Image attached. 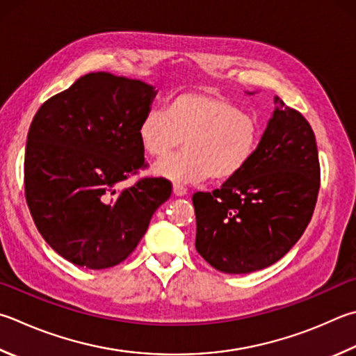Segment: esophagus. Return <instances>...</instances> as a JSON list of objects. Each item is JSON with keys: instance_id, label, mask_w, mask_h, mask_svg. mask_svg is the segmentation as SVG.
<instances>
[{"instance_id": "esophagus-1", "label": "esophagus", "mask_w": 356, "mask_h": 356, "mask_svg": "<svg viewBox=\"0 0 356 356\" xmlns=\"http://www.w3.org/2000/svg\"><path fill=\"white\" fill-rule=\"evenodd\" d=\"M186 191H188V190H186L184 185H180V184H174L172 185V193L176 196H185Z\"/></svg>"}]
</instances>
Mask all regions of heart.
Wrapping results in <instances>:
<instances>
[{
	"label": "heart",
	"instance_id": "b5f03b06",
	"mask_svg": "<svg viewBox=\"0 0 356 356\" xmlns=\"http://www.w3.org/2000/svg\"><path fill=\"white\" fill-rule=\"evenodd\" d=\"M138 143L146 156L166 157L182 145L185 152L157 161L152 172L174 182L235 179L254 159L261 122L229 98L213 93H180L166 113L149 111L138 124Z\"/></svg>",
	"mask_w": 356,
	"mask_h": 356
}]
</instances>
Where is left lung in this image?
Segmentation results:
<instances>
[{"label": "left lung", "instance_id": "obj_1", "mask_svg": "<svg viewBox=\"0 0 356 356\" xmlns=\"http://www.w3.org/2000/svg\"><path fill=\"white\" fill-rule=\"evenodd\" d=\"M250 163L211 193H195L196 250L225 274L268 268L299 241L321 186L314 132L275 98Z\"/></svg>", "mask_w": 356, "mask_h": 356}]
</instances>
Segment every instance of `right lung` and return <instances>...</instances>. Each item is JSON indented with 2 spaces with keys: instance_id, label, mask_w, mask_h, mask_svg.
I'll list each match as a JSON object with an SVG mask.
<instances>
[{
  "instance_id": "add662e5",
  "label": "right lung",
  "mask_w": 356,
  "mask_h": 356,
  "mask_svg": "<svg viewBox=\"0 0 356 356\" xmlns=\"http://www.w3.org/2000/svg\"><path fill=\"white\" fill-rule=\"evenodd\" d=\"M156 93L137 79L88 73L44 101L31 122L26 202L43 240L76 266L124 261L171 196L163 177L118 188L147 165L137 131Z\"/></svg>"
}]
</instances>
